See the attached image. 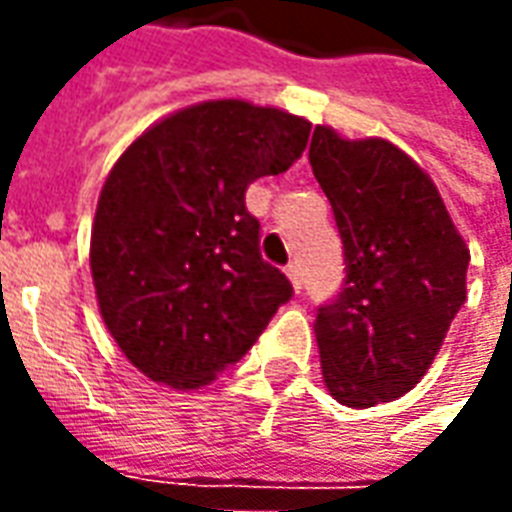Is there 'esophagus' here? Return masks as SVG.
<instances>
[{"mask_svg": "<svg viewBox=\"0 0 512 512\" xmlns=\"http://www.w3.org/2000/svg\"><path fill=\"white\" fill-rule=\"evenodd\" d=\"M285 274H288L293 290H296V293H301V288H304V274H301V266H296V263H293V266L285 268Z\"/></svg>", "mask_w": 512, "mask_h": 512, "instance_id": "34e87169", "label": "esophagus"}]
</instances>
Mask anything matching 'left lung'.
<instances>
[{"label":"left lung","mask_w":512,"mask_h":512,"mask_svg":"<svg viewBox=\"0 0 512 512\" xmlns=\"http://www.w3.org/2000/svg\"><path fill=\"white\" fill-rule=\"evenodd\" d=\"M310 164L345 255L343 288L315 315L323 381L343 406L370 408L428 373L466 301L469 249L433 180L392 142L315 126Z\"/></svg>","instance_id":"1"}]
</instances>
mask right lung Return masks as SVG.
I'll list each match as a JSON object with an SVG mask.
<instances>
[{"instance_id": "add662e5", "label": "right lung", "mask_w": 512, "mask_h": 512, "mask_svg": "<svg viewBox=\"0 0 512 512\" xmlns=\"http://www.w3.org/2000/svg\"><path fill=\"white\" fill-rule=\"evenodd\" d=\"M310 128L271 106L208 101L145 131L109 172L90 268L106 329L147 378L211 384L290 301L246 189L301 158Z\"/></svg>"}]
</instances>
